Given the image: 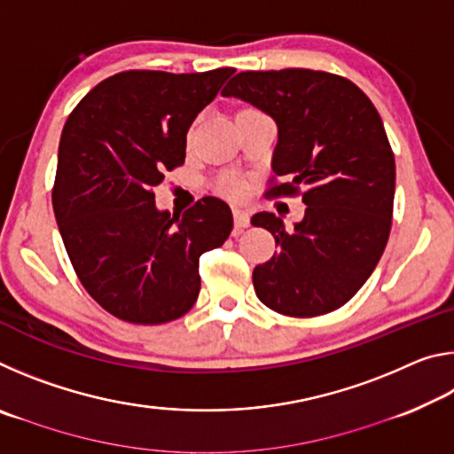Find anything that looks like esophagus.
Wrapping results in <instances>:
<instances>
[{
    "instance_id": "34e87169",
    "label": "esophagus",
    "mask_w": 454,
    "mask_h": 454,
    "mask_svg": "<svg viewBox=\"0 0 454 454\" xmlns=\"http://www.w3.org/2000/svg\"><path fill=\"white\" fill-rule=\"evenodd\" d=\"M234 226L236 230H244L250 226V214L244 210H234Z\"/></svg>"
}]
</instances>
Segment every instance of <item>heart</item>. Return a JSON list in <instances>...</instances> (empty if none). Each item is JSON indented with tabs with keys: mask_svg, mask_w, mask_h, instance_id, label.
Here are the masks:
<instances>
[{
	"mask_svg": "<svg viewBox=\"0 0 454 454\" xmlns=\"http://www.w3.org/2000/svg\"><path fill=\"white\" fill-rule=\"evenodd\" d=\"M218 190L222 192V194L228 196V198H242L244 192H246V186L244 182L240 178H236V176H222V178L218 180Z\"/></svg>",
	"mask_w": 454,
	"mask_h": 454,
	"instance_id": "b5f03b06",
	"label": "heart"
}]
</instances>
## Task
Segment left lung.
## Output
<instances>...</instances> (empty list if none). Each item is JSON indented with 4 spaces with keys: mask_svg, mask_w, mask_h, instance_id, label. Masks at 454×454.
I'll use <instances>...</instances> for the list:
<instances>
[{
    "mask_svg": "<svg viewBox=\"0 0 454 454\" xmlns=\"http://www.w3.org/2000/svg\"><path fill=\"white\" fill-rule=\"evenodd\" d=\"M222 96L256 106L278 126L272 170L290 182L266 196L306 188L304 218L292 230L272 212L252 216L278 246L252 272L256 296L284 317L340 309L379 264L393 224L395 153L379 112L350 80L302 67L240 72Z\"/></svg>",
    "mask_w": 454,
    "mask_h": 454,
    "instance_id": "left-lung-1",
    "label": "left lung"
}]
</instances>
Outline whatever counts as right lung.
<instances>
[{"instance_id":"add662e5","label":"right lung","mask_w":454,"mask_h":454,"mask_svg":"<svg viewBox=\"0 0 454 454\" xmlns=\"http://www.w3.org/2000/svg\"><path fill=\"white\" fill-rule=\"evenodd\" d=\"M232 74L121 72L98 83L66 121L53 214L83 288L120 320L184 317L200 292V256L232 232L224 200L204 196L182 216L153 200L164 172L184 164L192 121Z\"/></svg>"}]
</instances>
